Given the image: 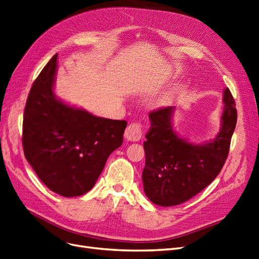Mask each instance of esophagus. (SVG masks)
Wrapping results in <instances>:
<instances>
[{"label": "esophagus", "mask_w": 259, "mask_h": 259, "mask_svg": "<svg viewBox=\"0 0 259 259\" xmlns=\"http://www.w3.org/2000/svg\"><path fill=\"white\" fill-rule=\"evenodd\" d=\"M124 138L131 142H138L142 138V127L139 122H132L124 131Z\"/></svg>", "instance_id": "34e87169"}]
</instances>
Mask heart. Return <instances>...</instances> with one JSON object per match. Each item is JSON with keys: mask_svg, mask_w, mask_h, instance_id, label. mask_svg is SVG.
I'll return each mask as SVG.
<instances>
[{"mask_svg": "<svg viewBox=\"0 0 259 259\" xmlns=\"http://www.w3.org/2000/svg\"><path fill=\"white\" fill-rule=\"evenodd\" d=\"M168 101V97H164L163 98V102H167Z\"/></svg>", "mask_w": 259, "mask_h": 259, "instance_id": "b5f03b06", "label": "heart"}]
</instances>
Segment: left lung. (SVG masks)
Returning <instances> with one entry per match:
<instances>
[{
    "label": "left lung",
    "mask_w": 259,
    "mask_h": 259,
    "mask_svg": "<svg viewBox=\"0 0 259 259\" xmlns=\"http://www.w3.org/2000/svg\"><path fill=\"white\" fill-rule=\"evenodd\" d=\"M221 128L217 137L203 144L180 138L173 129L175 107L152 111L144 142V192L152 203L169 207L185 203L212 183L228 156L236 128L237 110L233 95L224 90Z\"/></svg>",
    "instance_id": "1"
}]
</instances>
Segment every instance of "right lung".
I'll return each mask as SVG.
<instances>
[{
	"instance_id": "add662e5",
	"label": "right lung",
	"mask_w": 259,
	"mask_h": 259,
	"mask_svg": "<svg viewBox=\"0 0 259 259\" xmlns=\"http://www.w3.org/2000/svg\"><path fill=\"white\" fill-rule=\"evenodd\" d=\"M57 54L32 85L23 115L24 156L53 192L80 196L95 186L109 156L122 144L126 120L95 116L53 93Z\"/></svg>"
}]
</instances>
